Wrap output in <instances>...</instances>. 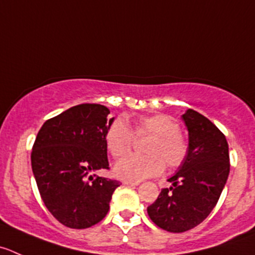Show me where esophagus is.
<instances>
[{
  "mask_svg": "<svg viewBox=\"0 0 255 255\" xmlns=\"http://www.w3.org/2000/svg\"><path fill=\"white\" fill-rule=\"evenodd\" d=\"M123 184H126V185H138V184H139V182H132V180H125V182H123Z\"/></svg>",
  "mask_w": 255,
  "mask_h": 255,
  "instance_id": "obj_1",
  "label": "esophagus"
}]
</instances>
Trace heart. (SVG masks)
<instances>
[{
	"mask_svg": "<svg viewBox=\"0 0 255 255\" xmlns=\"http://www.w3.org/2000/svg\"><path fill=\"white\" fill-rule=\"evenodd\" d=\"M133 133L137 137L150 135L144 148L147 154L127 155L118 160L113 169L116 177L139 182L160 174L164 163L169 168H177L184 163L189 149L188 140L172 116L164 113L140 116L135 120L133 132L123 118L113 121L105 134L106 148L113 158H121L130 152L134 140Z\"/></svg>",
	"mask_w": 255,
	"mask_h": 255,
	"instance_id": "obj_1",
	"label": "heart"
}]
</instances>
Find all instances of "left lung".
Instances as JSON below:
<instances>
[{"label": "left lung", "mask_w": 255, "mask_h": 255, "mask_svg": "<svg viewBox=\"0 0 255 255\" xmlns=\"http://www.w3.org/2000/svg\"><path fill=\"white\" fill-rule=\"evenodd\" d=\"M189 135L188 155L179 170L168 179L148 216L159 228L182 233L201 224L211 214L229 175L226 135L207 117L188 110L182 116Z\"/></svg>", "instance_id": "left-lung-1"}]
</instances>
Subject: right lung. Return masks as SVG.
I'll return each mask as SVG.
<instances>
[{
    "label": "right lung",
    "instance_id": "add662e5",
    "mask_svg": "<svg viewBox=\"0 0 255 255\" xmlns=\"http://www.w3.org/2000/svg\"><path fill=\"white\" fill-rule=\"evenodd\" d=\"M96 103L75 106L46 121L31 153L32 170L49 213L63 226L85 229L108 213L120 182L92 172L108 169L105 134L115 118Z\"/></svg>",
    "mask_w": 255,
    "mask_h": 255
}]
</instances>
